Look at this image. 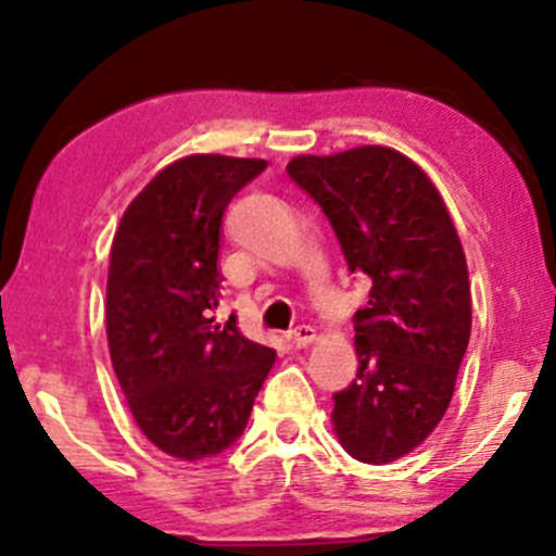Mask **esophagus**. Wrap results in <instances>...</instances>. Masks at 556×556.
<instances>
[{
    "instance_id": "obj_1",
    "label": "esophagus",
    "mask_w": 556,
    "mask_h": 556,
    "mask_svg": "<svg viewBox=\"0 0 556 556\" xmlns=\"http://www.w3.org/2000/svg\"><path fill=\"white\" fill-rule=\"evenodd\" d=\"M290 340L295 348H308V344L316 340V329L308 327V324H300V327L290 331Z\"/></svg>"
}]
</instances>
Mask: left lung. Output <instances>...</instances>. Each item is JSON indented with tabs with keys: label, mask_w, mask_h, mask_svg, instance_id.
I'll return each instance as SVG.
<instances>
[{
	"label": "left lung",
	"mask_w": 556,
	"mask_h": 556,
	"mask_svg": "<svg viewBox=\"0 0 556 556\" xmlns=\"http://www.w3.org/2000/svg\"><path fill=\"white\" fill-rule=\"evenodd\" d=\"M290 180L327 214L348 269L371 279L353 316L358 379L334 394V431L361 463H392L450 407L470 340L468 264L426 172L384 146L298 156Z\"/></svg>",
	"instance_id": "8db88e82"
}]
</instances>
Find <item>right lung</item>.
<instances>
[{
	"mask_svg": "<svg viewBox=\"0 0 556 556\" xmlns=\"http://www.w3.org/2000/svg\"><path fill=\"white\" fill-rule=\"evenodd\" d=\"M264 159L195 154L132 198L112 242L106 340L132 418L177 460H203L240 439L274 353L214 321L222 216Z\"/></svg>",
	"mask_w": 556,
	"mask_h": 556,
	"instance_id": "add662e5",
	"label": "right lung"
}]
</instances>
